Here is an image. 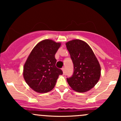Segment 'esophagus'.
<instances>
[{
	"label": "esophagus",
	"mask_w": 121,
	"mask_h": 121,
	"mask_svg": "<svg viewBox=\"0 0 121 121\" xmlns=\"http://www.w3.org/2000/svg\"><path fill=\"white\" fill-rule=\"evenodd\" d=\"M62 71H63V73H65V68H62Z\"/></svg>",
	"instance_id": "1"
}]
</instances>
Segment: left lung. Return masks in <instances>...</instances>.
Returning a JSON list of instances; mask_svg holds the SVG:
<instances>
[{
	"label": "left lung",
	"mask_w": 121,
	"mask_h": 121,
	"mask_svg": "<svg viewBox=\"0 0 121 121\" xmlns=\"http://www.w3.org/2000/svg\"><path fill=\"white\" fill-rule=\"evenodd\" d=\"M73 65V72L67 78L70 87L78 92H85L95 86L100 77L101 68L91 47L79 39L66 43Z\"/></svg>",
	"instance_id": "obj_1"
}]
</instances>
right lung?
<instances>
[{"mask_svg": "<svg viewBox=\"0 0 121 121\" xmlns=\"http://www.w3.org/2000/svg\"><path fill=\"white\" fill-rule=\"evenodd\" d=\"M60 43L46 39L40 42L30 52L24 67V79L30 88L46 93L54 88L63 71L56 66L55 54Z\"/></svg>", "mask_w": 121, "mask_h": 121, "instance_id": "1", "label": "right lung"}]
</instances>
